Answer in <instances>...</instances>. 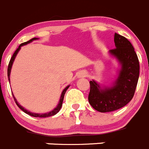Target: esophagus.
<instances>
[{"label": "esophagus", "mask_w": 149, "mask_h": 149, "mask_svg": "<svg viewBox=\"0 0 149 149\" xmlns=\"http://www.w3.org/2000/svg\"><path fill=\"white\" fill-rule=\"evenodd\" d=\"M84 75H85V73H83V76H84Z\"/></svg>", "instance_id": "34e87169"}]
</instances>
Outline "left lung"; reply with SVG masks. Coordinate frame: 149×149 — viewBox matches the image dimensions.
Masks as SVG:
<instances>
[{"instance_id":"8db88e82","label":"left lung","mask_w":149,"mask_h":149,"mask_svg":"<svg viewBox=\"0 0 149 149\" xmlns=\"http://www.w3.org/2000/svg\"><path fill=\"white\" fill-rule=\"evenodd\" d=\"M116 47L109 53L118 58L122 68L115 85L110 88H100L96 81H90L88 102L100 112H108L125 106L133 99L139 77V61L133 45L127 39L115 33Z\"/></svg>"}]
</instances>
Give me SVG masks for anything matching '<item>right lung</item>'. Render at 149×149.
<instances>
[{
    "label": "right lung",
    "instance_id": "1",
    "mask_svg": "<svg viewBox=\"0 0 149 149\" xmlns=\"http://www.w3.org/2000/svg\"><path fill=\"white\" fill-rule=\"evenodd\" d=\"M37 38H35V37H34V38H32V39H31V40H29V41L26 42L22 43V44H21L19 46V47H18L17 49H16V50L15 51L14 53L13 54V55H12L11 58H10V61H9V64H8V81H10V69H11V67H12V64H13V61H14V59H15V58H16V55H17L18 52H19V49H20L21 47L23 46V45H25L28 44V43L31 42H32L33 40H37ZM68 87H69V86H68L66 87V88H65V89H64L63 91L62 94H61V100H60V102H59V103H58V106H57L56 107H55V109H54L52 111H51V112H47V113H45V114L33 113V112H29V111L26 110V109H24V108L23 107L21 106V105L17 102V101H16V98H15V97H14V96L13 95V99H14L15 102H16V104H17V106L19 107L20 108V109H22V110L23 111V112H24L25 113L28 114V115H29L30 116L35 117V118H47V117H49V116H52V115H55V114H57L58 112H59L60 109H61V107H62L63 101V99H64V95H65V92H66V90H67L68 88Z\"/></svg>",
    "mask_w": 149,
    "mask_h": 149
}]
</instances>
